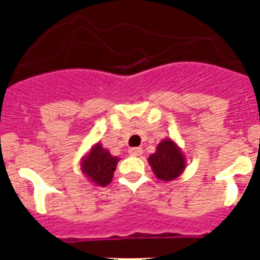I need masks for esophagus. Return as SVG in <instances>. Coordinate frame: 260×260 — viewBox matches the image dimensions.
<instances>
[{"instance_id": "obj_1", "label": "esophagus", "mask_w": 260, "mask_h": 260, "mask_svg": "<svg viewBox=\"0 0 260 260\" xmlns=\"http://www.w3.org/2000/svg\"><path fill=\"white\" fill-rule=\"evenodd\" d=\"M128 153L132 156H141L143 153V150H142L141 147H133L128 150Z\"/></svg>"}]
</instances>
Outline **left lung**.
<instances>
[{
	"label": "left lung",
	"mask_w": 260,
	"mask_h": 260,
	"mask_svg": "<svg viewBox=\"0 0 260 260\" xmlns=\"http://www.w3.org/2000/svg\"><path fill=\"white\" fill-rule=\"evenodd\" d=\"M153 173L161 181H173L185 171V156L172 139H162L148 157Z\"/></svg>",
	"instance_id": "1"
}]
</instances>
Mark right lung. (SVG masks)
<instances>
[{
  "label": "right lung",
  "mask_w": 260,
  "mask_h": 260,
  "mask_svg": "<svg viewBox=\"0 0 260 260\" xmlns=\"http://www.w3.org/2000/svg\"><path fill=\"white\" fill-rule=\"evenodd\" d=\"M118 160L119 157L110 155L109 151L105 150L99 142L84 157H82L80 167L82 172L89 181H92V183L98 186H107L113 178Z\"/></svg>",
  "instance_id": "obj_1"
}]
</instances>
